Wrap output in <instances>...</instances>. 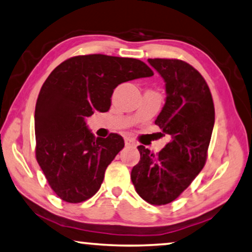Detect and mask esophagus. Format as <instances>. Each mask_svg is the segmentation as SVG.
I'll return each mask as SVG.
<instances>
[{
    "instance_id": "34e87169",
    "label": "esophagus",
    "mask_w": 252,
    "mask_h": 252,
    "mask_svg": "<svg viewBox=\"0 0 252 252\" xmlns=\"http://www.w3.org/2000/svg\"><path fill=\"white\" fill-rule=\"evenodd\" d=\"M125 145L126 146H136V142L134 141V139H131V138H125Z\"/></svg>"
}]
</instances>
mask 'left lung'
<instances>
[{
  "label": "left lung",
  "mask_w": 252,
  "mask_h": 252,
  "mask_svg": "<svg viewBox=\"0 0 252 252\" xmlns=\"http://www.w3.org/2000/svg\"><path fill=\"white\" fill-rule=\"evenodd\" d=\"M165 82V103L156 125L170 142L158 154L139 145L141 160L131 170L136 192L152 205H166L180 196L202 171L215 121L206 81L180 60L149 59Z\"/></svg>",
  "instance_id": "8db88e82"
}]
</instances>
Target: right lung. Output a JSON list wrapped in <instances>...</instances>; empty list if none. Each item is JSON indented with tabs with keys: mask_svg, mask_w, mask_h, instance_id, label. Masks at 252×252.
I'll return each mask as SVG.
<instances>
[{
	"mask_svg": "<svg viewBox=\"0 0 252 252\" xmlns=\"http://www.w3.org/2000/svg\"><path fill=\"white\" fill-rule=\"evenodd\" d=\"M152 75L144 62L101 54L71 57L50 73L34 110L36 158L61 199L81 203L91 198L125 145L118 134L95 137L86 119L95 110H109L118 84Z\"/></svg>",
	"mask_w": 252,
	"mask_h": 252,
	"instance_id": "add662e5",
	"label": "right lung"
}]
</instances>
